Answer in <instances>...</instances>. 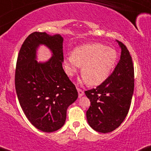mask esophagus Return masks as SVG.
Segmentation results:
<instances>
[{
	"label": "esophagus",
	"mask_w": 151,
	"mask_h": 151,
	"mask_svg": "<svg viewBox=\"0 0 151 151\" xmlns=\"http://www.w3.org/2000/svg\"><path fill=\"white\" fill-rule=\"evenodd\" d=\"M77 91H78V94H79V97H82V96L84 95V92L83 90H82V89H79V88H77Z\"/></svg>",
	"instance_id": "obj_1"
}]
</instances>
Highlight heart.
Returning <instances> with one entry per match:
<instances>
[{
    "label": "heart",
    "mask_w": 151,
    "mask_h": 151,
    "mask_svg": "<svg viewBox=\"0 0 151 151\" xmlns=\"http://www.w3.org/2000/svg\"><path fill=\"white\" fill-rule=\"evenodd\" d=\"M117 54L112 48L102 44L94 43L77 47L72 54L64 59L66 74L74 76L82 67V78L79 84L89 83L91 86H98L105 82L115 69Z\"/></svg>",
    "instance_id": "b5f03b06"
}]
</instances>
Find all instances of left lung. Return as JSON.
<instances>
[{
    "label": "left lung",
    "mask_w": 151,
    "mask_h": 151,
    "mask_svg": "<svg viewBox=\"0 0 151 151\" xmlns=\"http://www.w3.org/2000/svg\"><path fill=\"white\" fill-rule=\"evenodd\" d=\"M121 49L118 64L109 78L97 88L85 91L91 105L87 111L89 126L107 133L117 128L128 113L134 90V68L127 47L117 41Z\"/></svg>",
    "instance_id": "obj_1"
}]
</instances>
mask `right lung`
I'll use <instances>...</instances> for the list:
<instances>
[{
	"label": "right lung",
	"mask_w": 151,
	"mask_h": 151,
	"mask_svg": "<svg viewBox=\"0 0 151 151\" xmlns=\"http://www.w3.org/2000/svg\"><path fill=\"white\" fill-rule=\"evenodd\" d=\"M63 41L60 34L32 33L22 44L16 63L15 86L20 105L30 122L45 132L64 125L68 107L78 97L62 67ZM41 45L52 52V57L44 63L37 61Z\"/></svg>",
	"instance_id": "obj_1"
}]
</instances>
